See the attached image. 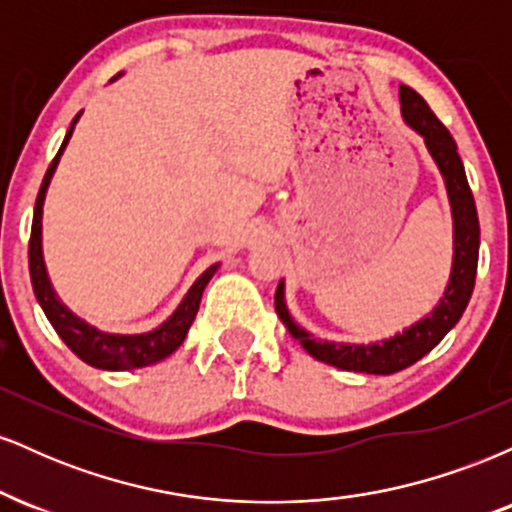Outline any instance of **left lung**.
Segmentation results:
<instances>
[{
    "mask_svg": "<svg viewBox=\"0 0 512 512\" xmlns=\"http://www.w3.org/2000/svg\"><path fill=\"white\" fill-rule=\"evenodd\" d=\"M399 103H402V115L411 129L424 137L426 149L431 151L433 161L438 163L443 173L445 187H448L450 207H452V228H455V255H452V272L448 289L436 308L428 313L424 320L411 325L409 330L385 342L375 344H337L322 342L308 334L303 327L293 322L284 303V281H279L274 293L276 315L291 332L293 339H298L310 356L322 363H330L342 370H354V373L370 375H390L397 370L409 368L419 358H424L428 351L436 346L440 339L457 325L469 298L474 291V279H477V262H479V216L474 195L469 190L467 175H464L462 158L457 154L455 139L445 129L443 122L433 115L428 103L414 88L399 86Z\"/></svg>",
    "mask_w": 512,
    "mask_h": 512,
    "instance_id": "1",
    "label": "left lung"
}]
</instances>
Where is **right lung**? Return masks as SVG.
Returning <instances> with one entry per match:
<instances>
[{
    "label": "right lung",
    "mask_w": 512,
    "mask_h": 512,
    "mask_svg": "<svg viewBox=\"0 0 512 512\" xmlns=\"http://www.w3.org/2000/svg\"><path fill=\"white\" fill-rule=\"evenodd\" d=\"M81 113L74 117L72 127H69L67 137L57 151V156L52 158L48 173H45L43 185H40L38 199H35V211H33V226H31V243H28V267H31V284L35 291V298H38L40 308L48 315L50 325L55 327V332L60 334L62 342L74 351L81 361L88 363L93 368L103 370H132V368H144L151 366V363L163 361V358L173 354L178 346L185 342L187 330L195 322V315L199 310V301H202L204 286L209 284V279L214 276L216 267H209L199 279L192 284V289L187 291V296L182 298V303L175 308V313L163 322L156 330L144 332V334H108L91 327L88 322L76 317L72 310L64 305L57 293L52 291V284L48 279V269H45L43 260V202L45 192H48V185L52 180V173H55L57 163H60V156L67 146L69 137H72L76 120H79Z\"/></svg>",
    "instance_id": "add662e5"
}]
</instances>
